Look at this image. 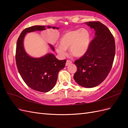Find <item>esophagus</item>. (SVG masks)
Listing matches in <instances>:
<instances>
[{
    "label": "esophagus",
    "instance_id": "esophagus-1",
    "mask_svg": "<svg viewBox=\"0 0 128 128\" xmlns=\"http://www.w3.org/2000/svg\"><path fill=\"white\" fill-rule=\"evenodd\" d=\"M72 63V61H70V60H67V61H66V65L68 66V65H69V64H71Z\"/></svg>",
    "mask_w": 128,
    "mask_h": 128
}]
</instances>
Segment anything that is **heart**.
I'll return each instance as SVG.
<instances>
[{"mask_svg": "<svg viewBox=\"0 0 128 128\" xmlns=\"http://www.w3.org/2000/svg\"><path fill=\"white\" fill-rule=\"evenodd\" d=\"M91 36L86 29L70 31L64 34L60 40V45L56 46V52L62 56L70 49L72 54L75 57H82L86 54L89 48Z\"/></svg>", "mask_w": 128, "mask_h": 128, "instance_id": "obj_1", "label": "heart"}]
</instances>
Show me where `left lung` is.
I'll list each match as a JSON object with an SVG mask.
<instances>
[{"label": "left lung", "instance_id": "obj_1", "mask_svg": "<svg viewBox=\"0 0 128 128\" xmlns=\"http://www.w3.org/2000/svg\"><path fill=\"white\" fill-rule=\"evenodd\" d=\"M86 24L95 30L86 54L75 61V80L80 86L91 88L106 79L112 67L115 54L114 38L107 27L99 21Z\"/></svg>", "mask_w": 128, "mask_h": 128}]
</instances>
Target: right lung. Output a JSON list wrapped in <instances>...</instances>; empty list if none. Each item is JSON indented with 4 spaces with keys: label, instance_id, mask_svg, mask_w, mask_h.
Listing matches in <instances>:
<instances>
[{
    "label": "right lung",
    "instance_id": "obj_1",
    "mask_svg": "<svg viewBox=\"0 0 128 128\" xmlns=\"http://www.w3.org/2000/svg\"><path fill=\"white\" fill-rule=\"evenodd\" d=\"M47 27L59 29L55 26ZM45 29V26H34L23 30L17 41L15 54L16 66L23 80L29 88L42 92H48L55 86L58 72L64 67L66 62V60H58L52 53L34 58L26 52L24 40L26 34ZM50 46L54 51L52 45L50 44Z\"/></svg>",
    "mask_w": 128,
    "mask_h": 128
}]
</instances>
